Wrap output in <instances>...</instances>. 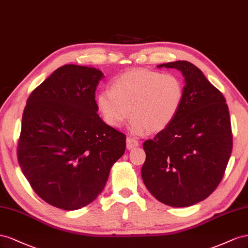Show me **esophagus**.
<instances>
[{
	"mask_svg": "<svg viewBox=\"0 0 248 248\" xmlns=\"http://www.w3.org/2000/svg\"><path fill=\"white\" fill-rule=\"evenodd\" d=\"M138 145H139V142L136 139L131 138V137L126 138V148H128V150H132V148L137 147Z\"/></svg>",
	"mask_w": 248,
	"mask_h": 248,
	"instance_id": "1",
	"label": "esophagus"
}]
</instances>
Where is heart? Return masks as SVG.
I'll return each instance as SVG.
<instances>
[{
	"label": "heart",
	"instance_id": "1",
	"mask_svg": "<svg viewBox=\"0 0 248 248\" xmlns=\"http://www.w3.org/2000/svg\"><path fill=\"white\" fill-rule=\"evenodd\" d=\"M184 95L179 76L132 69L116 77L111 82V90L100 91L96 105L105 122L113 128L123 125L130 114L133 133L141 134L146 129L160 132L179 114Z\"/></svg>",
	"mask_w": 248,
	"mask_h": 248
}]
</instances>
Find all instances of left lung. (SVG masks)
Here are the masks:
<instances>
[{"label": "left lung", "mask_w": 248, "mask_h": 248, "mask_svg": "<svg viewBox=\"0 0 248 248\" xmlns=\"http://www.w3.org/2000/svg\"><path fill=\"white\" fill-rule=\"evenodd\" d=\"M158 67L182 72L185 95L173 122L143 143L141 176L159 202L189 207L206 200L223 178L232 148L230 112L222 93L192 63Z\"/></svg>", "instance_id": "left-lung-1"}]
</instances>
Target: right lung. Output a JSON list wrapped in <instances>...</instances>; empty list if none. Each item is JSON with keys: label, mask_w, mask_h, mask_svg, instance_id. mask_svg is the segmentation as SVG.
<instances>
[{"label": "right lung", "mask_w": 248, "mask_h": 248, "mask_svg": "<svg viewBox=\"0 0 248 248\" xmlns=\"http://www.w3.org/2000/svg\"><path fill=\"white\" fill-rule=\"evenodd\" d=\"M100 69L66 64L35 88L27 101L17 160L46 202L78 210L98 196L112 165L125 151V135L97 114Z\"/></svg>", "instance_id": "add662e5"}]
</instances>
